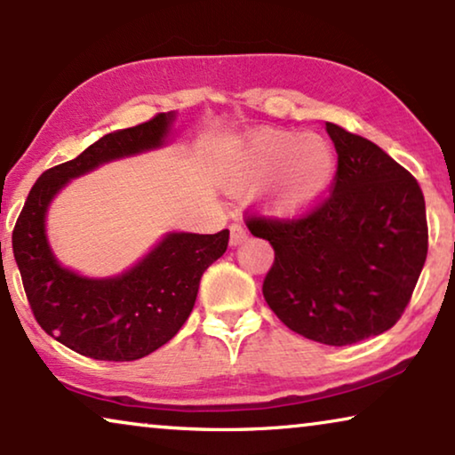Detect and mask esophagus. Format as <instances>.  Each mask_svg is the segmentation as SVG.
Listing matches in <instances>:
<instances>
[{
  "label": "esophagus",
  "mask_w": 455,
  "mask_h": 455,
  "mask_svg": "<svg viewBox=\"0 0 455 455\" xmlns=\"http://www.w3.org/2000/svg\"><path fill=\"white\" fill-rule=\"evenodd\" d=\"M245 239H247V231H245V228L241 227L239 222H233V224H231V245L237 247V245L243 243Z\"/></svg>",
  "instance_id": "obj_1"
}]
</instances>
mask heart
Masks as SVG:
<instances>
[{"mask_svg": "<svg viewBox=\"0 0 455 455\" xmlns=\"http://www.w3.org/2000/svg\"><path fill=\"white\" fill-rule=\"evenodd\" d=\"M337 177V154L320 135L258 129L235 139L218 162V180L227 191L264 185L270 214L298 218L329 196Z\"/></svg>", "mask_w": 455, "mask_h": 455, "instance_id": "1", "label": "heart"}]
</instances>
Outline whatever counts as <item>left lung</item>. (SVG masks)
Wrapping results in <instances>:
<instances>
[{
    "label": "left lung",
    "mask_w": 455,
    "mask_h": 455,
    "mask_svg": "<svg viewBox=\"0 0 455 455\" xmlns=\"http://www.w3.org/2000/svg\"><path fill=\"white\" fill-rule=\"evenodd\" d=\"M339 166L335 189L312 214L251 218L275 264L264 299L291 331L324 345H351L389 331L427 259L425 196L416 179L364 137L326 123Z\"/></svg>",
    "instance_id": "obj_1"
}]
</instances>
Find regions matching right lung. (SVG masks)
Masks as SVG:
<instances>
[{"mask_svg":"<svg viewBox=\"0 0 455 455\" xmlns=\"http://www.w3.org/2000/svg\"><path fill=\"white\" fill-rule=\"evenodd\" d=\"M177 112L108 132L81 156L37 179L12 233V250L35 318L47 335L93 360L131 362L171 341L196 306L199 281L227 251L228 231L166 233L131 268L84 276L66 268L47 239V212L70 180L108 162L164 148Z\"/></svg>","mask_w":455,"mask_h":455,"instance_id":"obj_1","label":"right lung"}]
</instances>
